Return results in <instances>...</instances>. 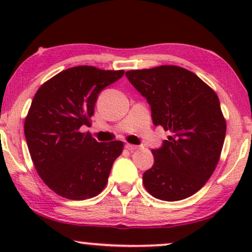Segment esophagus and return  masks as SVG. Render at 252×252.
Segmentation results:
<instances>
[{"label":"esophagus","instance_id":"34e87169","mask_svg":"<svg viewBox=\"0 0 252 252\" xmlns=\"http://www.w3.org/2000/svg\"><path fill=\"white\" fill-rule=\"evenodd\" d=\"M140 148V146H135V144H129L127 143L126 144V149L129 150V151H134V150H137Z\"/></svg>","mask_w":252,"mask_h":252}]
</instances>
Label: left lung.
I'll return each mask as SVG.
<instances>
[{
	"label": "left lung",
	"mask_w": 252,
	"mask_h": 252,
	"mask_svg": "<svg viewBox=\"0 0 252 252\" xmlns=\"http://www.w3.org/2000/svg\"><path fill=\"white\" fill-rule=\"evenodd\" d=\"M126 77L147 98L154 125L171 135L153 149V167L143 185L154 197L174 202L198 191L218 164L226 135L218 96L184 67L161 65L132 70Z\"/></svg>",
	"instance_id": "1"
}]
</instances>
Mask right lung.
Wrapping results in <instances>:
<instances>
[{"label": "right lung", "mask_w": 252, "mask_h": 252, "mask_svg": "<svg viewBox=\"0 0 252 252\" xmlns=\"http://www.w3.org/2000/svg\"><path fill=\"white\" fill-rule=\"evenodd\" d=\"M124 73L87 65L70 67L34 95L24 125L27 147L40 178L62 197L79 201L104 189L124 144L99 143L81 127L91 125L101 91Z\"/></svg>", "instance_id": "right-lung-1"}]
</instances>
